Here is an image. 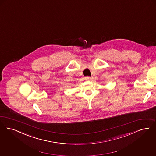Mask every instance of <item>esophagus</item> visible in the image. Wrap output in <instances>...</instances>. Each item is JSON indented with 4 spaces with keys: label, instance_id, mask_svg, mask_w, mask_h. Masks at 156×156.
Here are the masks:
<instances>
[{
    "label": "esophagus",
    "instance_id": "34e87169",
    "mask_svg": "<svg viewBox=\"0 0 156 156\" xmlns=\"http://www.w3.org/2000/svg\"><path fill=\"white\" fill-rule=\"evenodd\" d=\"M91 77L90 76H86L85 77V80H91Z\"/></svg>",
    "mask_w": 156,
    "mask_h": 156
}]
</instances>
